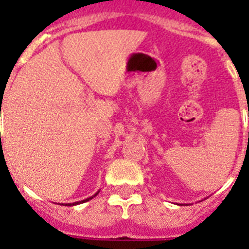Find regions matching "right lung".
Instances as JSON below:
<instances>
[{"mask_svg":"<svg viewBox=\"0 0 249 249\" xmlns=\"http://www.w3.org/2000/svg\"><path fill=\"white\" fill-rule=\"evenodd\" d=\"M98 192H100V191H98ZM98 192L96 193V195H93L92 196V197H89V198H86V199H83V201H78V202H73V203H66V204H62V206H76V204H81V203H85V202H87V201H89V199H92L94 197V196H97L98 195Z\"/></svg>","mask_w":249,"mask_h":249,"instance_id":"1","label":"right lung"}]
</instances>
